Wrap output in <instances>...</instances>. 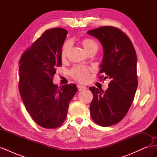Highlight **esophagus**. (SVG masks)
Returning a JSON list of instances; mask_svg holds the SVG:
<instances>
[{"label": "esophagus", "mask_w": 157, "mask_h": 157, "mask_svg": "<svg viewBox=\"0 0 157 157\" xmlns=\"http://www.w3.org/2000/svg\"><path fill=\"white\" fill-rule=\"evenodd\" d=\"M77 88H78V90H79V91H81V90L86 89V87H85L84 86H81V85H78V86H77Z\"/></svg>", "instance_id": "esophagus-1"}]
</instances>
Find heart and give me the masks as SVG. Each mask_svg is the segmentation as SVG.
<instances>
[{"instance_id": "obj_1", "label": "heart", "mask_w": 157, "mask_h": 157, "mask_svg": "<svg viewBox=\"0 0 157 157\" xmlns=\"http://www.w3.org/2000/svg\"><path fill=\"white\" fill-rule=\"evenodd\" d=\"M81 44L84 49L87 53L92 51L96 52L98 50V44L97 42L90 38H84L82 39ZM71 48V44L69 42H67L63 45L61 49V58L65 59L67 56L68 52ZM91 70L88 67L82 65H75L69 71V73L75 80L82 83L86 82L90 77Z\"/></svg>"}]
</instances>
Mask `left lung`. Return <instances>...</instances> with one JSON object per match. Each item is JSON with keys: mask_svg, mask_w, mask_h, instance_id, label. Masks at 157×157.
Returning <instances> with one entry per match:
<instances>
[{"mask_svg": "<svg viewBox=\"0 0 157 157\" xmlns=\"http://www.w3.org/2000/svg\"><path fill=\"white\" fill-rule=\"evenodd\" d=\"M88 34L101 42L103 57L99 73L106 75L103 79L111 80L105 92L89 88L93 94L90 115L97 124L110 126L126 116L134 101L137 87L136 50L129 37L117 27H100L88 31Z\"/></svg>", "mask_w": 157, "mask_h": 157, "instance_id": "8db88e82", "label": "left lung"}]
</instances>
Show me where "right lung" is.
<instances>
[{"label": "right lung", "mask_w": 157, "mask_h": 157, "mask_svg": "<svg viewBox=\"0 0 157 157\" xmlns=\"http://www.w3.org/2000/svg\"><path fill=\"white\" fill-rule=\"evenodd\" d=\"M67 31L63 28L45 31L25 51L20 60L19 90L27 111L38 125L54 129L66 119L76 84L58 87L53 84L56 68L61 66V48Z\"/></svg>", "instance_id": "obj_1"}]
</instances>
